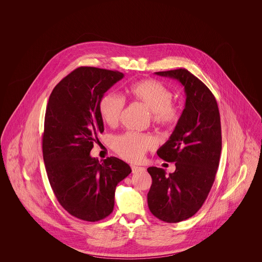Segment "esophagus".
<instances>
[{
  "label": "esophagus",
  "instance_id": "esophagus-1",
  "mask_svg": "<svg viewBox=\"0 0 262 262\" xmlns=\"http://www.w3.org/2000/svg\"><path fill=\"white\" fill-rule=\"evenodd\" d=\"M132 171L135 174V173H138V172H143V171H145V169L143 167H138L136 165H132Z\"/></svg>",
  "mask_w": 262,
  "mask_h": 262
}]
</instances>
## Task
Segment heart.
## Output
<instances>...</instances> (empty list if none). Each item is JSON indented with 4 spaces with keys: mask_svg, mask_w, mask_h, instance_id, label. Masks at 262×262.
Returning <instances> with one entry per match:
<instances>
[{
    "mask_svg": "<svg viewBox=\"0 0 262 262\" xmlns=\"http://www.w3.org/2000/svg\"><path fill=\"white\" fill-rule=\"evenodd\" d=\"M130 96L151 112L152 122L165 129H173L180 123L183 110L176 105L172 91L156 79H142L128 88ZM125 109V100L115 93H108L100 100L99 112L107 125H118ZM155 147V140L147 135L126 133L116 137L114 148L126 161H140L146 151Z\"/></svg>",
    "mask_w": 262,
    "mask_h": 262,
    "instance_id": "1",
    "label": "heart"
}]
</instances>
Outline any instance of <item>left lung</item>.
Instances as JSON below:
<instances>
[{
	"mask_svg": "<svg viewBox=\"0 0 262 262\" xmlns=\"http://www.w3.org/2000/svg\"><path fill=\"white\" fill-rule=\"evenodd\" d=\"M155 74L179 80L187 95L180 123L157 151L163 160L174 162L176 171L166 176L161 168L147 169L150 211L164 222L177 223L199 211L211 189L222 149L220 113L209 88L186 69Z\"/></svg>",
	"mask_w": 262,
	"mask_h": 262,
	"instance_id": "obj_1",
	"label": "left lung"
}]
</instances>
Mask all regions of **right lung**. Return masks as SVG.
Listing matches in <instances>:
<instances>
[{
	"label": "right lung",
	"mask_w": 262,
	"mask_h": 262,
	"mask_svg": "<svg viewBox=\"0 0 262 262\" xmlns=\"http://www.w3.org/2000/svg\"><path fill=\"white\" fill-rule=\"evenodd\" d=\"M124 75L94 67H79L63 77L51 93L42 137L43 159L51 187L72 216L96 222L114 209L117 185L130 174L126 163L90 156L104 132L99 103Z\"/></svg>",
	"instance_id": "obj_1"
}]
</instances>
